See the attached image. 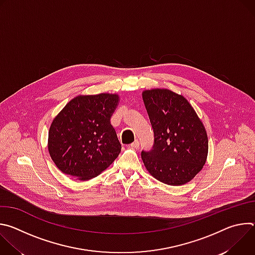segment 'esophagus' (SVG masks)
Segmentation results:
<instances>
[{"mask_svg":"<svg viewBox=\"0 0 255 255\" xmlns=\"http://www.w3.org/2000/svg\"><path fill=\"white\" fill-rule=\"evenodd\" d=\"M130 146H131L132 148H138V147H139V141H138V140H135L133 143L130 144Z\"/></svg>","mask_w":255,"mask_h":255,"instance_id":"1","label":"esophagus"}]
</instances>
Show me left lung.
<instances>
[{"instance_id":"8db88e82","label":"left lung","mask_w":255,"mask_h":255,"mask_svg":"<svg viewBox=\"0 0 255 255\" xmlns=\"http://www.w3.org/2000/svg\"><path fill=\"white\" fill-rule=\"evenodd\" d=\"M142 99L154 132L152 149L141 152L145 167L165 185L189 183L202 170L208 156L203 122L189 101L170 90H145Z\"/></svg>"}]
</instances>
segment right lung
<instances>
[{
  "mask_svg": "<svg viewBox=\"0 0 255 255\" xmlns=\"http://www.w3.org/2000/svg\"><path fill=\"white\" fill-rule=\"evenodd\" d=\"M118 94L80 95L71 99L52 120L48 152L59 170L79 180L96 177L121 151L111 124Z\"/></svg>",
  "mask_w": 255,
  "mask_h": 255,
  "instance_id": "1",
  "label": "right lung"
}]
</instances>
